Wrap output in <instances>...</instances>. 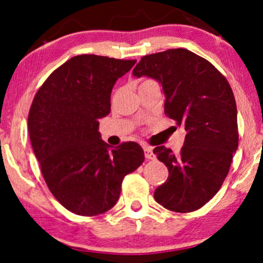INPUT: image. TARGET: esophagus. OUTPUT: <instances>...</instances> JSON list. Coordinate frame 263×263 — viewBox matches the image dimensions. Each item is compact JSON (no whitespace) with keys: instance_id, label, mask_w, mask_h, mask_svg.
<instances>
[{"instance_id":"1","label":"esophagus","mask_w":263,"mask_h":263,"mask_svg":"<svg viewBox=\"0 0 263 263\" xmlns=\"http://www.w3.org/2000/svg\"><path fill=\"white\" fill-rule=\"evenodd\" d=\"M144 152H145V157H146L147 160H154L155 155H154V151H152V147L144 146Z\"/></svg>"}]
</instances>
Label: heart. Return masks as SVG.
Listing matches in <instances>:
<instances>
[{
    "label": "heart",
    "instance_id": "obj_1",
    "mask_svg": "<svg viewBox=\"0 0 263 263\" xmlns=\"http://www.w3.org/2000/svg\"><path fill=\"white\" fill-rule=\"evenodd\" d=\"M145 82H150V80H145ZM145 82H144V83H145Z\"/></svg>",
    "mask_w": 263,
    "mask_h": 263
}]
</instances>
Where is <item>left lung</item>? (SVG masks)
I'll use <instances>...</instances> for the list:
<instances>
[{"label":"left lung","mask_w":263,"mask_h":263,"mask_svg":"<svg viewBox=\"0 0 263 263\" xmlns=\"http://www.w3.org/2000/svg\"><path fill=\"white\" fill-rule=\"evenodd\" d=\"M133 76L161 84L164 112L186 132L178 156L166 146L155 147L170 173L155 190V200L174 212L199 210L221 189L238 148L232 87L215 66L185 48L144 56Z\"/></svg>","instance_id":"1"}]
</instances>
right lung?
<instances>
[{
  "label": "right lung",
  "instance_id": "add662e5",
  "mask_svg": "<svg viewBox=\"0 0 263 263\" xmlns=\"http://www.w3.org/2000/svg\"><path fill=\"white\" fill-rule=\"evenodd\" d=\"M137 61L80 54L58 67L39 89L28 116L31 146L53 196L70 212L97 216L119 199L123 178L144 162L137 142L112 148L100 119L111 111L118 78Z\"/></svg>",
  "mask_w": 263,
  "mask_h": 263
}]
</instances>
